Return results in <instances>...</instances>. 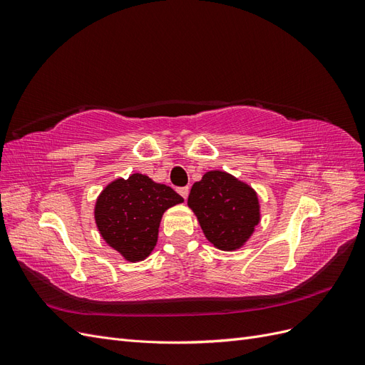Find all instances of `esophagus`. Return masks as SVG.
<instances>
[{
	"mask_svg": "<svg viewBox=\"0 0 365 365\" xmlns=\"http://www.w3.org/2000/svg\"><path fill=\"white\" fill-rule=\"evenodd\" d=\"M180 195L184 197V200H187V196H189V187H181V189L178 190Z\"/></svg>",
	"mask_w": 365,
	"mask_h": 365,
	"instance_id": "34e87169",
	"label": "esophagus"
}]
</instances>
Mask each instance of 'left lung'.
Segmentation results:
<instances>
[{
	"label": "left lung",
	"instance_id": "8db88e82",
	"mask_svg": "<svg viewBox=\"0 0 365 365\" xmlns=\"http://www.w3.org/2000/svg\"><path fill=\"white\" fill-rule=\"evenodd\" d=\"M187 204L205 237L222 251L240 248L260 222L257 193L227 172H207L193 184Z\"/></svg>",
	"mask_w": 365,
	"mask_h": 365
}]
</instances>
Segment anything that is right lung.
<instances>
[{
  "label": "right lung",
  "instance_id": "obj_1",
  "mask_svg": "<svg viewBox=\"0 0 365 365\" xmlns=\"http://www.w3.org/2000/svg\"><path fill=\"white\" fill-rule=\"evenodd\" d=\"M182 201L172 187L132 173L108 184L97 197L96 224L109 247L129 262H140L157 245L163 213Z\"/></svg>",
  "mask_w": 365,
  "mask_h": 365
}]
</instances>
